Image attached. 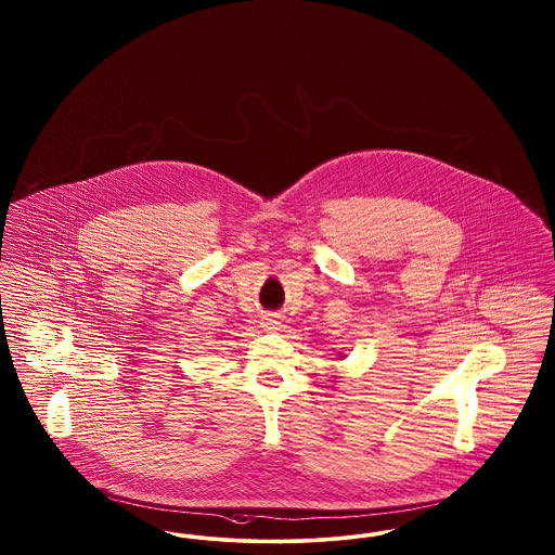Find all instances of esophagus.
I'll use <instances>...</instances> for the list:
<instances>
[{
	"label": "esophagus",
	"instance_id": "1",
	"mask_svg": "<svg viewBox=\"0 0 555 555\" xmlns=\"http://www.w3.org/2000/svg\"><path fill=\"white\" fill-rule=\"evenodd\" d=\"M262 328L268 331V333H276V331L283 328V322H281L276 315H267V318L262 320Z\"/></svg>",
	"mask_w": 555,
	"mask_h": 555
}]
</instances>
